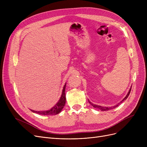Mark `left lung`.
I'll return each instance as SVG.
<instances>
[{"label": "left lung", "mask_w": 147, "mask_h": 147, "mask_svg": "<svg viewBox=\"0 0 147 147\" xmlns=\"http://www.w3.org/2000/svg\"><path fill=\"white\" fill-rule=\"evenodd\" d=\"M131 88H132V86L130 87V89H129V92H128V93L127 94V95H126V96L123 98V99L121 101H120L119 103H118L117 105H114V107H102V106H101V105H95V104H92L91 102H90L89 101V102L90 103V104H91L92 105V106H93V107H94V108H96V109H99V110H101V111H107V110H111V109H115V108H116L117 107H118L123 101H124L125 99H126L127 98V97L129 96V94H130V91H131Z\"/></svg>", "instance_id": "obj_1"}]
</instances>
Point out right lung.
Returning a JSON list of instances; mask_svg holds the SVG:
<instances>
[{"mask_svg":"<svg viewBox=\"0 0 147 147\" xmlns=\"http://www.w3.org/2000/svg\"><path fill=\"white\" fill-rule=\"evenodd\" d=\"M65 86H66V83L64 84L63 87V92H62L61 96L59 99L58 102L54 105L52 108L49 110L46 111H34L33 110H31L32 112L40 114V115H56L59 114L62 110L63 109L64 107L66 101V98H65Z\"/></svg>","mask_w":147,"mask_h":147,"instance_id":"1","label":"right lung"}]
</instances>
